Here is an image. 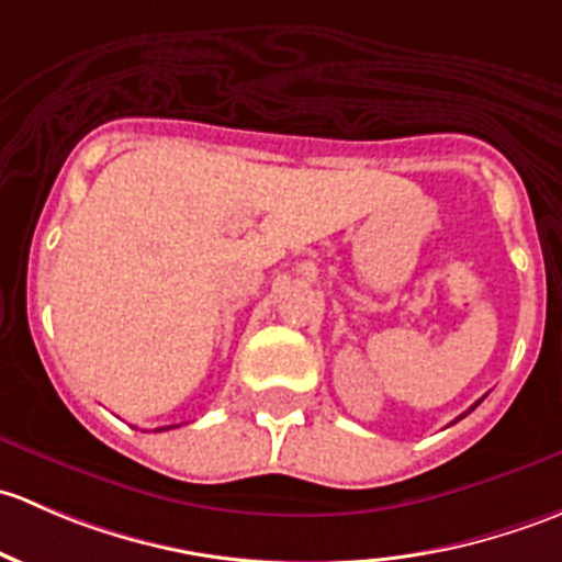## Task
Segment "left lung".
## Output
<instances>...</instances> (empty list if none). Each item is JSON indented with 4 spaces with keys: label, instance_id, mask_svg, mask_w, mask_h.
<instances>
[{
    "label": "left lung",
    "instance_id": "left-lung-1",
    "mask_svg": "<svg viewBox=\"0 0 562 562\" xmlns=\"http://www.w3.org/2000/svg\"><path fill=\"white\" fill-rule=\"evenodd\" d=\"M475 405H479V402H475ZM475 405H473V407H475ZM473 407H470V411H473ZM459 418H462V416H459Z\"/></svg>",
    "mask_w": 562,
    "mask_h": 562
}]
</instances>
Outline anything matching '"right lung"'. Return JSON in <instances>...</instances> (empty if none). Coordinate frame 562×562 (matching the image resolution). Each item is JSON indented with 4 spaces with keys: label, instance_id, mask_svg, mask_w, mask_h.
I'll list each match as a JSON object with an SVG mask.
<instances>
[{
    "label": "right lung",
    "instance_id": "right-lung-1",
    "mask_svg": "<svg viewBox=\"0 0 562 562\" xmlns=\"http://www.w3.org/2000/svg\"><path fill=\"white\" fill-rule=\"evenodd\" d=\"M162 429H171V427H162Z\"/></svg>",
    "mask_w": 562,
    "mask_h": 562
}]
</instances>
